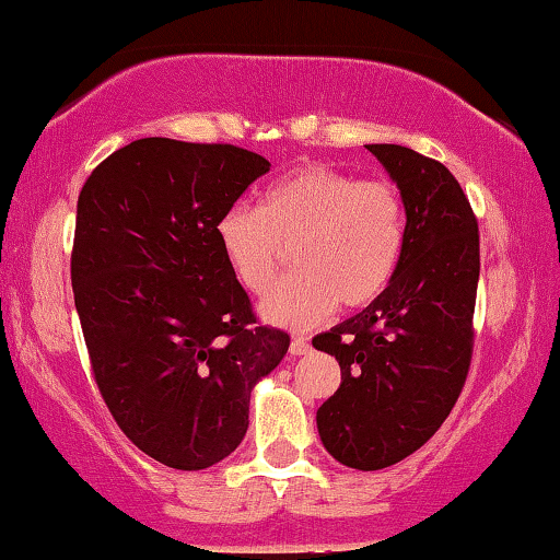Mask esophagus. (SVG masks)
Masks as SVG:
<instances>
[{"instance_id":"esophagus-1","label":"esophagus","mask_w":560,"mask_h":560,"mask_svg":"<svg viewBox=\"0 0 560 560\" xmlns=\"http://www.w3.org/2000/svg\"><path fill=\"white\" fill-rule=\"evenodd\" d=\"M307 352H310V340H307V337H302V335H295V337H292V342H290V354L300 357V354H307Z\"/></svg>"}]
</instances>
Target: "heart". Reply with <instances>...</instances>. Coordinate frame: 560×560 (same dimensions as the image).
Returning <instances> with one entry per match:
<instances>
[{"label":"heart","instance_id":"1","mask_svg":"<svg viewBox=\"0 0 560 560\" xmlns=\"http://www.w3.org/2000/svg\"><path fill=\"white\" fill-rule=\"evenodd\" d=\"M215 241L247 292L270 285L292 247L295 272L260 300L272 325L305 329L342 307H364L389 288L407 245V210L387 180H357L329 166H302L270 183L260 208L235 203Z\"/></svg>","mask_w":560,"mask_h":560}]
</instances>
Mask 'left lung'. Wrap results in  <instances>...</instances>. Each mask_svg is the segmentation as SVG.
Wrapping results in <instances>:
<instances>
[{"instance_id": "8db88e82", "label": "left lung", "mask_w": 560, "mask_h": 560, "mask_svg": "<svg viewBox=\"0 0 560 560\" xmlns=\"http://www.w3.org/2000/svg\"><path fill=\"white\" fill-rule=\"evenodd\" d=\"M397 183L407 210L399 270L362 313L317 335L342 384L317 409L337 462L377 471L407 459L459 399L474 347L479 225L446 166L405 145H366Z\"/></svg>"}]
</instances>
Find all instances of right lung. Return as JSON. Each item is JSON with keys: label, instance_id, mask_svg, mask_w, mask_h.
I'll list each match as a JSON object with an SVG mask.
<instances>
[{"label": "right lung", "instance_id": "right-lung-1", "mask_svg": "<svg viewBox=\"0 0 560 560\" xmlns=\"http://www.w3.org/2000/svg\"><path fill=\"white\" fill-rule=\"evenodd\" d=\"M268 171L237 145L153 136L108 155L79 194L71 285L91 370L121 432L171 469L235 452L250 392L290 347L255 327L215 241L218 218Z\"/></svg>", "mask_w": 560, "mask_h": 560}]
</instances>
